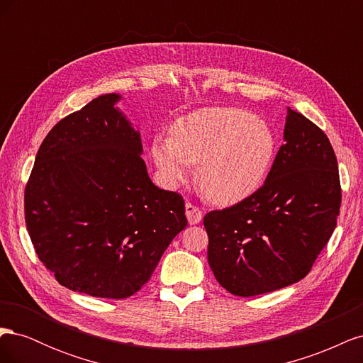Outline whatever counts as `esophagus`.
Returning a JSON list of instances; mask_svg holds the SVG:
<instances>
[{
  "instance_id": "1",
  "label": "esophagus",
  "mask_w": 363,
  "mask_h": 363,
  "mask_svg": "<svg viewBox=\"0 0 363 363\" xmlns=\"http://www.w3.org/2000/svg\"><path fill=\"white\" fill-rule=\"evenodd\" d=\"M184 208H186V216H188V221H189L191 225L199 224L203 219V212L200 211L199 207L194 206L192 203H186Z\"/></svg>"
}]
</instances>
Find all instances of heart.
I'll use <instances>...</instances> for the list:
<instances>
[{"mask_svg":"<svg viewBox=\"0 0 363 363\" xmlns=\"http://www.w3.org/2000/svg\"><path fill=\"white\" fill-rule=\"evenodd\" d=\"M277 140L267 121L236 107H204L174 124L171 136H156L151 157L168 186L189 180L194 163L206 196L235 204L265 183Z\"/></svg>","mask_w":363,"mask_h":363,"instance_id":"obj_1","label":"heart"}]
</instances>
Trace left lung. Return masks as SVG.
<instances>
[{"label":"left lung","mask_w":363,"mask_h":363,"mask_svg":"<svg viewBox=\"0 0 363 363\" xmlns=\"http://www.w3.org/2000/svg\"><path fill=\"white\" fill-rule=\"evenodd\" d=\"M283 140L259 191L204 216L208 265L233 295H260L300 281L336 227L340 183L330 140L289 107Z\"/></svg>","instance_id":"obj_1"}]
</instances>
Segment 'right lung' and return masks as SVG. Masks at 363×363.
<instances>
[{
  "label": "right lung",
  "mask_w": 363,
  "mask_h": 363,
  "mask_svg": "<svg viewBox=\"0 0 363 363\" xmlns=\"http://www.w3.org/2000/svg\"><path fill=\"white\" fill-rule=\"evenodd\" d=\"M106 94L51 128L26 186V223L62 286L127 298L188 225L184 201L151 182L139 130Z\"/></svg>",
  "instance_id": "obj_1"
}]
</instances>
